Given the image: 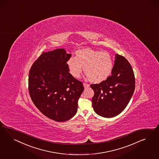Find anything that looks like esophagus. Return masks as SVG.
I'll return each mask as SVG.
<instances>
[{
  "instance_id": "34e87169",
  "label": "esophagus",
  "mask_w": 159,
  "mask_h": 159,
  "mask_svg": "<svg viewBox=\"0 0 159 159\" xmlns=\"http://www.w3.org/2000/svg\"><path fill=\"white\" fill-rule=\"evenodd\" d=\"M83 86H84V89H87V88H89V87H90V85L89 84H87V83H83Z\"/></svg>"
}]
</instances>
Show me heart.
<instances>
[{
	"label": "heart",
	"mask_w": 159,
	"mask_h": 159,
	"mask_svg": "<svg viewBox=\"0 0 159 159\" xmlns=\"http://www.w3.org/2000/svg\"><path fill=\"white\" fill-rule=\"evenodd\" d=\"M69 71L74 77H80L83 67L87 79L99 83L110 76L114 68V61L111 55L90 48H84L76 52V58L71 57L67 61Z\"/></svg>",
	"instance_id": "heart-1"
}]
</instances>
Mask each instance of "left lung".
<instances>
[{"mask_svg":"<svg viewBox=\"0 0 159 159\" xmlns=\"http://www.w3.org/2000/svg\"><path fill=\"white\" fill-rule=\"evenodd\" d=\"M90 87L94 92L92 106L97 114L105 118L119 115L128 104L135 90V76L130 63L124 57L116 54L111 76Z\"/></svg>","mask_w":159,"mask_h":159,"instance_id":"left-lung-1","label":"left lung"}]
</instances>
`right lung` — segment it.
Here are the masks:
<instances>
[{"instance_id": "1", "label": "right lung", "mask_w": 159, "mask_h": 159, "mask_svg": "<svg viewBox=\"0 0 159 159\" xmlns=\"http://www.w3.org/2000/svg\"><path fill=\"white\" fill-rule=\"evenodd\" d=\"M71 55L63 48L43 52L29 72L32 101L44 116L58 122L66 121L76 114L84 90L82 82L69 72L67 61Z\"/></svg>"}]
</instances>
